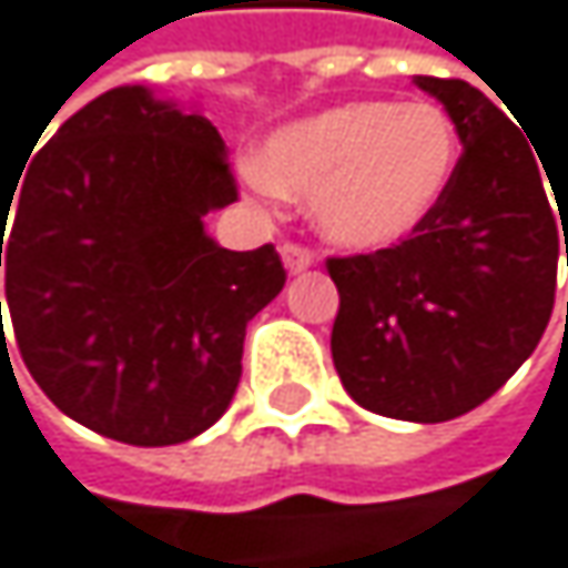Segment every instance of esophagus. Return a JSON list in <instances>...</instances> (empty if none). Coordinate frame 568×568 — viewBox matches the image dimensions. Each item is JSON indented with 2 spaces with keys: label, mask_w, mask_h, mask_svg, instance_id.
Returning <instances> with one entry per match:
<instances>
[{
  "label": "esophagus",
  "mask_w": 568,
  "mask_h": 568,
  "mask_svg": "<svg viewBox=\"0 0 568 568\" xmlns=\"http://www.w3.org/2000/svg\"><path fill=\"white\" fill-rule=\"evenodd\" d=\"M278 255H282V265H286L293 275H300V272H306L316 258H313V252L310 248H303V245H293V242H286V245H278Z\"/></svg>",
  "instance_id": "34e87169"
}]
</instances>
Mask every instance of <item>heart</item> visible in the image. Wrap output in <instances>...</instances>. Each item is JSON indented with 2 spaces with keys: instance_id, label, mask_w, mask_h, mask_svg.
I'll use <instances>...</instances> for the list:
<instances>
[{
  "instance_id": "b5f03b06",
  "label": "heart",
  "mask_w": 568,
  "mask_h": 568,
  "mask_svg": "<svg viewBox=\"0 0 568 568\" xmlns=\"http://www.w3.org/2000/svg\"><path fill=\"white\" fill-rule=\"evenodd\" d=\"M458 158L444 106L349 100L268 134L245 178L258 197H306L326 242L367 252L404 242L437 212Z\"/></svg>"
}]
</instances>
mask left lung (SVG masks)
Returning <instances> with one entry per match:
<instances>
[{"mask_svg": "<svg viewBox=\"0 0 568 568\" xmlns=\"http://www.w3.org/2000/svg\"><path fill=\"white\" fill-rule=\"evenodd\" d=\"M414 83L448 110L465 151L407 242L326 262L339 290L329 349L359 407L440 424L485 404L539 346L568 262V184L549 181L556 216L546 164L501 106L465 80Z\"/></svg>", "mask_w": 568, "mask_h": 568, "instance_id": "obj_1", "label": "left lung"}]
</instances>
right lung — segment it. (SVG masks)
I'll return each mask as SVG.
<instances>
[{
    "instance_id": "add662e5",
    "label": "right lung",
    "mask_w": 568,
    "mask_h": 568,
    "mask_svg": "<svg viewBox=\"0 0 568 568\" xmlns=\"http://www.w3.org/2000/svg\"><path fill=\"white\" fill-rule=\"evenodd\" d=\"M225 154L201 110L116 87L29 158L6 242L0 197L22 363L103 437L164 448L209 430L235 397L248 320L286 286L272 245L232 252L205 232L235 201Z\"/></svg>"
}]
</instances>
